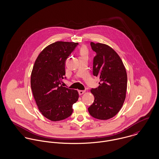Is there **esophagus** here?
I'll return each mask as SVG.
<instances>
[{
    "label": "esophagus",
    "instance_id": "obj_1",
    "mask_svg": "<svg viewBox=\"0 0 159 159\" xmlns=\"http://www.w3.org/2000/svg\"><path fill=\"white\" fill-rule=\"evenodd\" d=\"M85 92H86L85 90H84V91L80 90V91H78V93H79V94H80V95H82V94H83L84 93H85Z\"/></svg>",
    "mask_w": 159,
    "mask_h": 159
}]
</instances>
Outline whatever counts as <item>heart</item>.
Returning a JSON list of instances; mask_svg holds the SVG:
<instances>
[{"label":"heart","instance_id":"b5f03b06","mask_svg":"<svg viewBox=\"0 0 159 159\" xmlns=\"http://www.w3.org/2000/svg\"><path fill=\"white\" fill-rule=\"evenodd\" d=\"M86 53H87V50H86V49L85 48L83 47V48H81V49H80V54H81V55L86 54Z\"/></svg>","mask_w":159,"mask_h":159}]
</instances>
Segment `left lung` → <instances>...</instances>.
Listing matches in <instances>:
<instances>
[{"label":"left lung","instance_id":"obj_1","mask_svg":"<svg viewBox=\"0 0 159 159\" xmlns=\"http://www.w3.org/2000/svg\"><path fill=\"white\" fill-rule=\"evenodd\" d=\"M96 52L93 60V75L100 78L99 86L92 89L94 102L88 108L96 119L107 120L114 117L122 108L127 87L126 70L119 56L110 46L91 42Z\"/></svg>","mask_w":159,"mask_h":159}]
</instances>
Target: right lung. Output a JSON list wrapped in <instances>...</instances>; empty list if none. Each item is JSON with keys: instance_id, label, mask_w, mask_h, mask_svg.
Masks as SVG:
<instances>
[{"instance_id": "1", "label": "right lung", "mask_w": 159, "mask_h": 159, "mask_svg": "<svg viewBox=\"0 0 159 159\" xmlns=\"http://www.w3.org/2000/svg\"><path fill=\"white\" fill-rule=\"evenodd\" d=\"M78 43L56 42L37 57L31 73L30 85L34 99L42 114L52 121L65 119L73 113L78 91L62 87L66 61Z\"/></svg>"}]
</instances>
